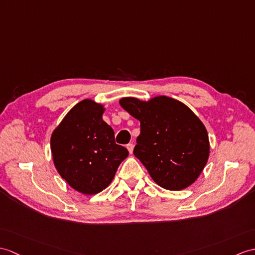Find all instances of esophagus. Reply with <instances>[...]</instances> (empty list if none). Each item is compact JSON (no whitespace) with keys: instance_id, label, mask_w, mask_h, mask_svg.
<instances>
[{"instance_id":"34e87169","label":"esophagus","mask_w":255,"mask_h":255,"mask_svg":"<svg viewBox=\"0 0 255 255\" xmlns=\"http://www.w3.org/2000/svg\"><path fill=\"white\" fill-rule=\"evenodd\" d=\"M127 149H128L130 154H132V152H133V144H132V143H128V144H127Z\"/></svg>"}]
</instances>
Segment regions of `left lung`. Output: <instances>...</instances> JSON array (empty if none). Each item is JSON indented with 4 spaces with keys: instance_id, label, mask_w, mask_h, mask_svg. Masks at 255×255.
<instances>
[{
    "instance_id": "1",
    "label": "left lung",
    "mask_w": 255,
    "mask_h": 255,
    "mask_svg": "<svg viewBox=\"0 0 255 255\" xmlns=\"http://www.w3.org/2000/svg\"><path fill=\"white\" fill-rule=\"evenodd\" d=\"M120 104L140 122L133 154L158 186L177 191L197 180L208 162L210 142L188 106L164 96L147 102L123 98Z\"/></svg>"
}]
</instances>
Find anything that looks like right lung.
<instances>
[{
  "mask_svg": "<svg viewBox=\"0 0 255 255\" xmlns=\"http://www.w3.org/2000/svg\"><path fill=\"white\" fill-rule=\"evenodd\" d=\"M103 105L88 99L81 101L51 137L57 171L84 194H96L108 187L129 154L126 147L116 144L114 130L103 121Z\"/></svg>",
  "mask_w": 255,
  "mask_h": 255,
  "instance_id": "add662e5",
  "label": "right lung"
}]
</instances>
